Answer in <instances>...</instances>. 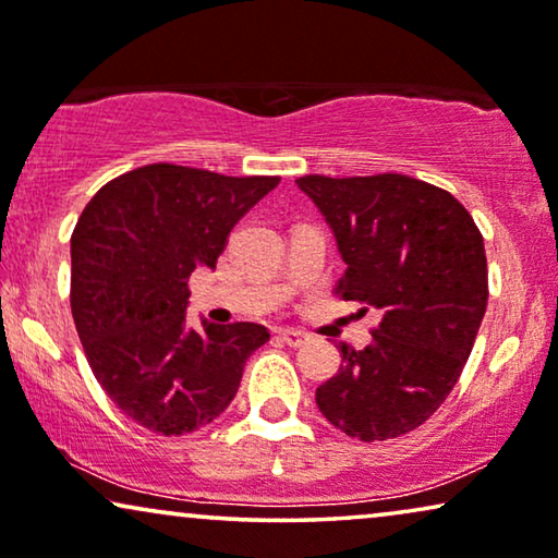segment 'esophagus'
<instances>
[{"label": "esophagus", "mask_w": 558, "mask_h": 558, "mask_svg": "<svg viewBox=\"0 0 558 558\" xmlns=\"http://www.w3.org/2000/svg\"><path fill=\"white\" fill-rule=\"evenodd\" d=\"M279 338L287 342L289 348H302L310 342V335L304 330H294V327H287V330H279Z\"/></svg>", "instance_id": "34e87169"}]
</instances>
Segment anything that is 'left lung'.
<instances>
[{
    "instance_id": "1",
    "label": "left lung",
    "mask_w": 558,
    "mask_h": 558,
    "mask_svg": "<svg viewBox=\"0 0 558 558\" xmlns=\"http://www.w3.org/2000/svg\"><path fill=\"white\" fill-rule=\"evenodd\" d=\"M296 185L338 239L345 274L335 294L380 312L368 348L340 345L317 407L348 437H403L445 403L475 345L487 307L483 233L454 195L407 174H304Z\"/></svg>"
}]
</instances>
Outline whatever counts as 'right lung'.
Returning <instances> with one entry per match:
<instances>
[{
	"instance_id": "add662e5",
	"label": "right lung",
	"mask_w": 558,
	"mask_h": 558,
	"mask_svg": "<svg viewBox=\"0 0 558 558\" xmlns=\"http://www.w3.org/2000/svg\"><path fill=\"white\" fill-rule=\"evenodd\" d=\"M279 178H228L170 162L119 174L71 235V310L106 396L144 429L180 437L210 424L239 391L254 323L187 327L190 274L216 269L231 228Z\"/></svg>"
}]
</instances>
